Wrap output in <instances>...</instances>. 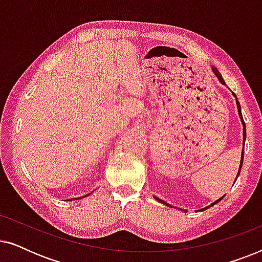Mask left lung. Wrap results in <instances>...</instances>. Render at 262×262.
Listing matches in <instances>:
<instances>
[{
	"label": "left lung",
	"mask_w": 262,
	"mask_h": 262,
	"mask_svg": "<svg viewBox=\"0 0 262 262\" xmlns=\"http://www.w3.org/2000/svg\"><path fill=\"white\" fill-rule=\"evenodd\" d=\"M213 73L214 74H216V76L218 77V80H220L221 82H222V83H225V82H224V80H223V77H222L221 76V74H220V71H218L217 69H216V68H213ZM234 95H235V93H234ZM236 105H237V111H238V116H239V119H241V121H242V125H243V141H245V139H246V124H245V121H243V118H242V113H241V106H239V102L237 101V99H236ZM242 163H243V151H242V156H241V163H239V168H238V173H237V177H238V175H239V171H241V168H242ZM237 177H236V179H237ZM155 199L156 200H159V202L160 203H162V204H164V205H167V206H170L169 205V204H168V203H166V202H163V200H161V199H159V198H156V196H155ZM222 199H223V196H222V198L221 199H218V200H216V202H214V203H212V204H211V205L210 206H206V207H204V209L203 210H206V209H209V207H211V206H213L214 205V204H217L218 202H221V200Z\"/></svg>",
	"instance_id": "left-lung-1"
}]
</instances>
